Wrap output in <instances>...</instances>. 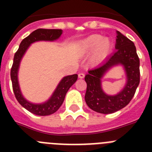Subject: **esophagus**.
Here are the masks:
<instances>
[{
    "mask_svg": "<svg viewBox=\"0 0 152 152\" xmlns=\"http://www.w3.org/2000/svg\"><path fill=\"white\" fill-rule=\"evenodd\" d=\"M84 76H85V75H84V73H80L78 75V77H79V78H84Z\"/></svg>",
    "mask_w": 152,
    "mask_h": 152,
    "instance_id": "obj_1",
    "label": "esophagus"
}]
</instances>
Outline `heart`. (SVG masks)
Instances as JSON below:
<instances>
[{
  "label": "heart",
  "instance_id": "obj_1",
  "mask_svg": "<svg viewBox=\"0 0 152 152\" xmlns=\"http://www.w3.org/2000/svg\"><path fill=\"white\" fill-rule=\"evenodd\" d=\"M113 44L108 38H103L100 34H93L80 42L77 52L80 56H88L92 52L90 63L96 65L101 63L110 53Z\"/></svg>",
  "mask_w": 152,
  "mask_h": 152
}]
</instances>
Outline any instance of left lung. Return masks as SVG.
<instances>
[{
	"label": "left lung",
	"instance_id": "left-lung-1",
	"mask_svg": "<svg viewBox=\"0 0 152 152\" xmlns=\"http://www.w3.org/2000/svg\"><path fill=\"white\" fill-rule=\"evenodd\" d=\"M116 33V52L101 65L90 70L84 77L87 83L86 103L91 110L100 113H113L128 105L140 82V63L135 44L119 31ZM119 64L124 66L127 81L119 94L110 96L102 90L101 78L110 68Z\"/></svg>",
	"mask_w": 152,
	"mask_h": 152
}]
</instances>
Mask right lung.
<instances>
[{
	"label": "right lung",
	"mask_w": 152,
	"mask_h": 152,
	"mask_svg": "<svg viewBox=\"0 0 152 152\" xmlns=\"http://www.w3.org/2000/svg\"><path fill=\"white\" fill-rule=\"evenodd\" d=\"M62 33L61 29H38L33 31L27 37L23 39L19 46L18 50L16 52L13 57V62L10 70V77H11L12 87L15 95L16 99L22 107L32 113L38 116H48L54 113L59 109L64 100L65 95L69 88L76 82L77 79V75H68L63 77L58 85L57 86L56 91H54L52 96L47 100L45 103L41 104H34L27 101L23 96L20 89L19 87L18 74L19 66L21 58L23 56L29 45L37 41H54L58 39Z\"/></svg>",
	"instance_id": "right-lung-1"
}]
</instances>
